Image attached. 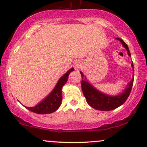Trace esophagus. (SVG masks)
<instances>
[{
  "instance_id": "1",
  "label": "esophagus",
  "mask_w": 147,
  "mask_h": 147,
  "mask_svg": "<svg viewBox=\"0 0 147 147\" xmlns=\"http://www.w3.org/2000/svg\"><path fill=\"white\" fill-rule=\"evenodd\" d=\"M74 65H75V68H79V66H80V63H79V62L77 61V62H75V64H74Z\"/></svg>"
}]
</instances>
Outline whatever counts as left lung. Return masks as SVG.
<instances>
[{"instance_id":"8db88e82","label":"left lung","mask_w":147,"mask_h":147,"mask_svg":"<svg viewBox=\"0 0 147 147\" xmlns=\"http://www.w3.org/2000/svg\"><path fill=\"white\" fill-rule=\"evenodd\" d=\"M115 39L118 40L121 42L122 46L126 49L127 51L128 55L131 57V53H130L129 47L126 43L122 38H116ZM133 73V78L130 82L127 84L126 87L122 92L116 95H110L108 94L104 93L98 89H97L92 84L90 83L86 75L82 71H80L81 75L82 77V88L84 97L86 99V102L91 107L98 111H109L113 110L116 108L122 106L130 95L131 88H132L133 79H134V68H133V63H131Z\"/></svg>"}]
</instances>
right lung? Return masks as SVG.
Segmentation results:
<instances>
[{
	"label": "right lung",
	"instance_id": "add662e5",
	"mask_svg": "<svg viewBox=\"0 0 147 147\" xmlns=\"http://www.w3.org/2000/svg\"><path fill=\"white\" fill-rule=\"evenodd\" d=\"M74 71V68H70L59 79L56 86L48 95L41 101L36 106L32 107L25 106L27 109L37 114H49L56 111L61 104L62 88L68 81V76L71 72Z\"/></svg>",
	"mask_w": 147,
	"mask_h": 147
}]
</instances>
